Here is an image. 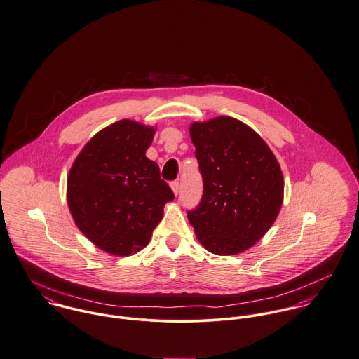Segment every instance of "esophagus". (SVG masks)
I'll list each match as a JSON object with an SVG mask.
<instances>
[{"mask_svg":"<svg viewBox=\"0 0 359 359\" xmlns=\"http://www.w3.org/2000/svg\"><path fill=\"white\" fill-rule=\"evenodd\" d=\"M170 189H172L173 194L177 196L179 191H180V184H179V182H172V183H170Z\"/></svg>","mask_w":359,"mask_h":359,"instance_id":"1","label":"esophagus"}]
</instances>
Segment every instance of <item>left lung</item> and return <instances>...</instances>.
<instances>
[{"label": "left lung", "mask_w": 359, "mask_h": 359, "mask_svg": "<svg viewBox=\"0 0 359 359\" xmlns=\"http://www.w3.org/2000/svg\"><path fill=\"white\" fill-rule=\"evenodd\" d=\"M203 179L198 206L187 213L199 243L229 256L270 230L283 202V175L267 143L246 123L222 116L190 125Z\"/></svg>", "instance_id": "8db88e82"}]
</instances>
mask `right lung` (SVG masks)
I'll return each instance as SVG.
<instances>
[{"instance_id": "add662e5", "label": "right lung", "mask_w": 359, "mask_h": 359, "mask_svg": "<svg viewBox=\"0 0 359 359\" xmlns=\"http://www.w3.org/2000/svg\"><path fill=\"white\" fill-rule=\"evenodd\" d=\"M156 128L121 120L99 130L67 176V205L81 233L99 249L130 256L143 249L175 198L146 157Z\"/></svg>"}]
</instances>
